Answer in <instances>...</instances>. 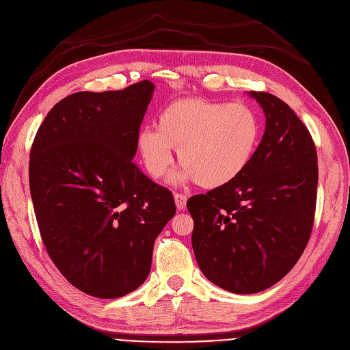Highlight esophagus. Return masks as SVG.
<instances>
[{"instance_id": "obj_1", "label": "esophagus", "mask_w": 350, "mask_h": 350, "mask_svg": "<svg viewBox=\"0 0 350 350\" xmlns=\"http://www.w3.org/2000/svg\"><path fill=\"white\" fill-rule=\"evenodd\" d=\"M174 202H176L177 209L182 211L186 208L187 198H186V195H183V193H174Z\"/></svg>"}]
</instances>
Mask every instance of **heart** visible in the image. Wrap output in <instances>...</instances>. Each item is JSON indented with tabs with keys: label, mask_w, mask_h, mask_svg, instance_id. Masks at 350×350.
I'll list each match as a JSON object with an SVG mask.
<instances>
[{
	"label": "heart",
	"mask_w": 350,
	"mask_h": 350,
	"mask_svg": "<svg viewBox=\"0 0 350 350\" xmlns=\"http://www.w3.org/2000/svg\"><path fill=\"white\" fill-rule=\"evenodd\" d=\"M261 124L245 103L203 98L177 99L161 111L157 128L142 126L137 150L151 177H163L178 150L182 170L176 182L196 180L204 189H217L238 178L254 157Z\"/></svg>",
	"instance_id": "1"
}]
</instances>
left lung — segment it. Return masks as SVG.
I'll return each mask as SVG.
<instances>
[{"label":"left lung","instance_id":"1","mask_svg":"<svg viewBox=\"0 0 350 350\" xmlns=\"http://www.w3.org/2000/svg\"><path fill=\"white\" fill-rule=\"evenodd\" d=\"M265 131L245 172L191 196V247L203 275L226 291L254 294L286 277L312 235L317 152L312 135L280 98L251 90Z\"/></svg>","mask_w":350,"mask_h":350}]
</instances>
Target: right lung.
<instances>
[{"mask_svg": "<svg viewBox=\"0 0 350 350\" xmlns=\"http://www.w3.org/2000/svg\"><path fill=\"white\" fill-rule=\"evenodd\" d=\"M154 83L76 92L50 109L30 151V193L46 251L73 287L118 299L150 274L172 191L133 163Z\"/></svg>", "mask_w": 350, "mask_h": 350, "instance_id": "1", "label": "right lung"}]
</instances>
